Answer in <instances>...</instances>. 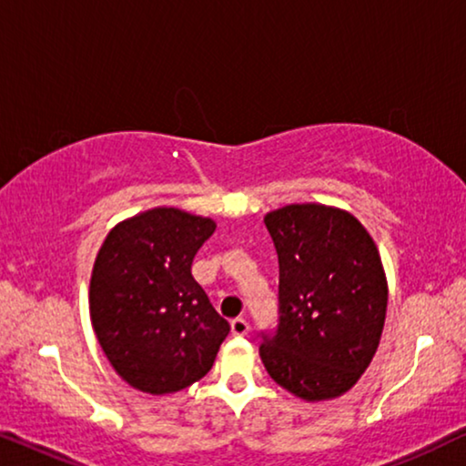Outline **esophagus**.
<instances>
[{
    "instance_id": "34e87169",
    "label": "esophagus",
    "mask_w": 466,
    "mask_h": 466,
    "mask_svg": "<svg viewBox=\"0 0 466 466\" xmlns=\"http://www.w3.org/2000/svg\"><path fill=\"white\" fill-rule=\"evenodd\" d=\"M248 330H250V324H248L244 318H235V320H231V333L235 337H244L248 335Z\"/></svg>"
}]
</instances>
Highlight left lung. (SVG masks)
I'll return each mask as SVG.
<instances>
[{"label":"left lung","instance_id":"8db88e82","mask_svg":"<svg viewBox=\"0 0 466 466\" xmlns=\"http://www.w3.org/2000/svg\"><path fill=\"white\" fill-rule=\"evenodd\" d=\"M278 252V329L260 333L267 373L305 400L341 397L380 346L388 284L378 246L352 214L295 203L265 216Z\"/></svg>","mask_w":466,"mask_h":466}]
</instances>
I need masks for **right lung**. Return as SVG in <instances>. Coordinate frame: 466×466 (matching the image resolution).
I'll return each mask as SVG.
<instances>
[{
	"label": "right lung",
	"mask_w": 466,
	"mask_h": 466,
	"mask_svg": "<svg viewBox=\"0 0 466 466\" xmlns=\"http://www.w3.org/2000/svg\"><path fill=\"white\" fill-rule=\"evenodd\" d=\"M216 222L155 208L118 222L93 265L88 308L99 346L127 384L169 394L212 369L228 322L190 267Z\"/></svg>",
	"instance_id": "1"
}]
</instances>
